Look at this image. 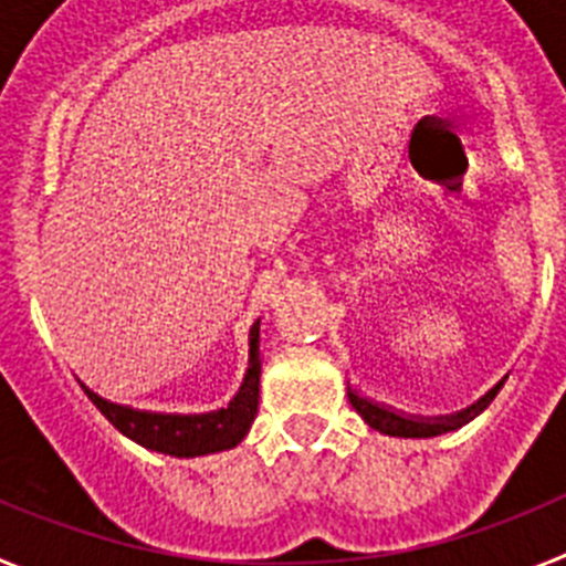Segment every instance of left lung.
Segmentation results:
<instances>
[{"label":"left lung","instance_id":"obj_1","mask_svg":"<svg viewBox=\"0 0 566 566\" xmlns=\"http://www.w3.org/2000/svg\"><path fill=\"white\" fill-rule=\"evenodd\" d=\"M499 388H502V382H499L496 388H490V391L484 394L476 405H470V408H464V411L451 413V417H433V419L405 417V413L391 411V408H385V405H377V402H371V399L359 397V394L352 391V388H348V399H352L354 411H357L365 422L371 424L374 431L385 433V437L428 439V437H439V433L457 431V428L468 424L470 419H476L479 413H482L484 408L493 402V399H496Z\"/></svg>","mask_w":566,"mask_h":566}]
</instances>
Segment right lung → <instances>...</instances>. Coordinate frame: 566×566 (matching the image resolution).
I'll return each mask as SVG.
<instances>
[{
	"label": "right lung",
	"mask_w": 566,
	"mask_h": 566,
	"mask_svg": "<svg viewBox=\"0 0 566 566\" xmlns=\"http://www.w3.org/2000/svg\"><path fill=\"white\" fill-rule=\"evenodd\" d=\"M90 402L113 422L115 431H122L133 442L149 451L167 453V457L189 459L207 457V453L229 451L247 437L258 413L260 399V319L249 332V368L240 382V391L221 411L209 413H153L135 411L127 405H115L93 394L82 385Z\"/></svg>",
	"instance_id": "right-lung-1"
}]
</instances>
